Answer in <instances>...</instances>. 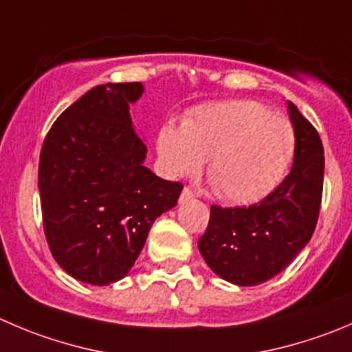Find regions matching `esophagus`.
Returning <instances> with one entry per match:
<instances>
[{
  "instance_id": "esophagus-1",
  "label": "esophagus",
  "mask_w": 352,
  "mask_h": 352,
  "mask_svg": "<svg viewBox=\"0 0 352 352\" xmlns=\"http://www.w3.org/2000/svg\"><path fill=\"white\" fill-rule=\"evenodd\" d=\"M193 199V192L190 188H183L182 195H179V204L183 202H188V200Z\"/></svg>"
}]
</instances>
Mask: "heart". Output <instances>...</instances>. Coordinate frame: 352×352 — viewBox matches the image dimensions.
I'll use <instances>...</instances> for the list:
<instances>
[{"label": "heart", "instance_id": "heart-1", "mask_svg": "<svg viewBox=\"0 0 352 352\" xmlns=\"http://www.w3.org/2000/svg\"><path fill=\"white\" fill-rule=\"evenodd\" d=\"M157 159L167 178L207 174L221 199L252 204L273 192L296 150L292 124L261 103L228 100L197 107L182 122L157 133Z\"/></svg>", "mask_w": 352, "mask_h": 352}]
</instances>
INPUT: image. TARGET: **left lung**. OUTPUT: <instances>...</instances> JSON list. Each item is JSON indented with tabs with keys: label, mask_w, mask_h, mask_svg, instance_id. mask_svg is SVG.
Instances as JSON below:
<instances>
[{
	"label": "left lung",
	"mask_w": 352,
	"mask_h": 352,
	"mask_svg": "<svg viewBox=\"0 0 352 352\" xmlns=\"http://www.w3.org/2000/svg\"><path fill=\"white\" fill-rule=\"evenodd\" d=\"M296 135L289 176L259 204L210 207L199 250L226 282L254 287L282 273L307 245L316 228L323 192L324 157L316 129L287 102Z\"/></svg>",
	"instance_id": "left-lung-1"
}]
</instances>
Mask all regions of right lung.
<instances>
[{
  "mask_svg": "<svg viewBox=\"0 0 352 352\" xmlns=\"http://www.w3.org/2000/svg\"><path fill=\"white\" fill-rule=\"evenodd\" d=\"M143 91L142 82L95 86L43 143L38 185L46 240L60 267L89 285L129 273L153 221L183 190L143 164L146 146L129 116Z\"/></svg>",
  "mask_w": 352,
  "mask_h": 352,
  "instance_id": "1",
  "label": "right lung"
}]
</instances>
